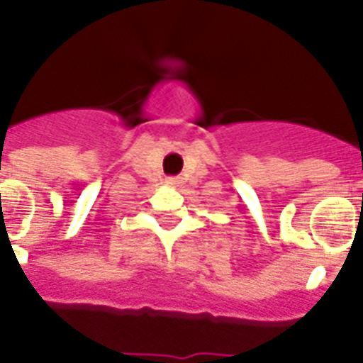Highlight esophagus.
<instances>
[{
    "instance_id": "1",
    "label": "esophagus",
    "mask_w": 363,
    "mask_h": 363,
    "mask_svg": "<svg viewBox=\"0 0 363 363\" xmlns=\"http://www.w3.org/2000/svg\"><path fill=\"white\" fill-rule=\"evenodd\" d=\"M167 184H169V185H179V179L178 178H169V179H167Z\"/></svg>"
}]
</instances>
